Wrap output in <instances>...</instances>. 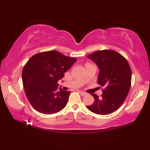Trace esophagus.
Returning <instances> with one entry per match:
<instances>
[{"mask_svg": "<svg viewBox=\"0 0 150 150\" xmlns=\"http://www.w3.org/2000/svg\"><path fill=\"white\" fill-rule=\"evenodd\" d=\"M79 93L80 95L82 96H85L86 95H87V93H85L84 91H79Z\"/></svg>", "mask_w": 150, "mask_h": 150, "instance_id": "1", "label": "esophagus"}]
</instances>
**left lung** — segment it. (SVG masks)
<instances>
[{
	"label": "left lung",
	"mask_w": 150,
	"mask_h": 150,
	"mask_svg": "<svg viewBox=\"0 0 150 150\" xmlns=\"http://www.w3.org/2000/svg\"><path fill=\"white\" fill-rule=\"evenodd\" d=\"M99 69L98 84L105 87L101 97L92 94L95 102L87 106L90 111L106 115L122 105L130 91L132 71L125 57L114 50L97 51L88 55Z\"/></svg>",
	"instance_id": "left-lung-1"
}]
</instances>
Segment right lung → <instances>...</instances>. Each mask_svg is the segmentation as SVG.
<instances>
[{"mask_svg":"<svg viewBox=\"0 0 150 150\" xmlns=\"http://www.w3.org/2000/svg\"><path fill=\"white\" fill-rule=\"evenodd\" d=\"M57 51L35 54L22 71V81L28 99L35 110L45 115L57 113L65 108L71 92L59 88L57 81L76 62Z\"/></svg>","mask_w":150,"mask_h":150,"instance_id":"add662e5","label":"right lung"}]
</instances>
